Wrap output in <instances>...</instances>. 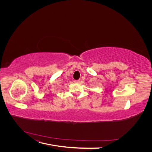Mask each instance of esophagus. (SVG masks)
<instances>
[{
    "instance_id": "obj_1",
    "label": "esophagus",
    "mask_w": 152,
    "mask_h": 152,
    "mask_svg": "<svg viewBox=\"0 0 152 152\" xmlns=\"http://www.w3.org/2000/svg\"><path fill=\"white\" fill-rule=\"evenodd\" d=\"M75 83H80V81H79V80H76V81H75Z\"/></svg>"
}]
</instances>
